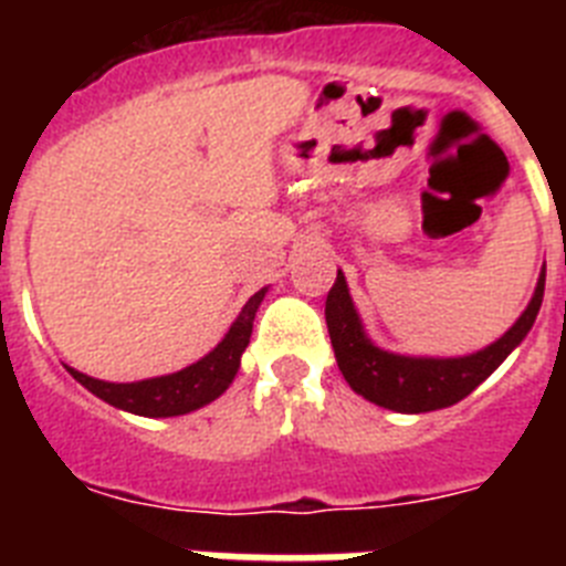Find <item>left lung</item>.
I'll use <instances>...</instances> for the list:
<instances>
[{
  "label": "left lung",
  "instance_id": "obj_1",
  "mask_svg": "<svg viewBox=\"0 0 566 566\" xmlns=\"http://www.w3.org/2000/svg\"><path fill=\"white\" fill-rule=\"evenodd\" d=\"M542 297L544 272L538 277L536 294H533L522 317L516 319V326L510 328L502 339L488 345L484 352L453 359L402 357V354L379 352L377 345H371V339L363 334L354 303L348 297V286H345V277L339 272L326 297V323L339 371L359 397L399 413H424L459 402L496 371L504 357L533 328L538 308H542Z\"/></svg>",
  "mask_w": 566,
  "mask_h": 566
}]
</instances>
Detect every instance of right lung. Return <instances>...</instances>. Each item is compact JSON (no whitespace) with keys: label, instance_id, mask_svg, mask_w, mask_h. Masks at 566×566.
Returning a JSON list of instances; mask_svg holds the SVG:
<instances>
[{"label":"right lung","instance_id":"right-lung-1","mask_svg":"<svg viewBox=\"0 0 566 566\" xmlns=\"http://www.w3.org/2000/svg\"><path fill=\"white\" fill-rule=\"evenodd\" d=\"M263 294H266V289L252 294L227 337L218 343V348L184 371L169 374V377L142 379V382H104V379H93L87 374L73 371V368H70V374L98 399L122 408V411L138 413V417H181L195 408H203L207 402L221 397L238 374L240 354L247 352L254 312H258Z\"/></svg>","mask_w":566,"mask_h":566}]
</instances>
